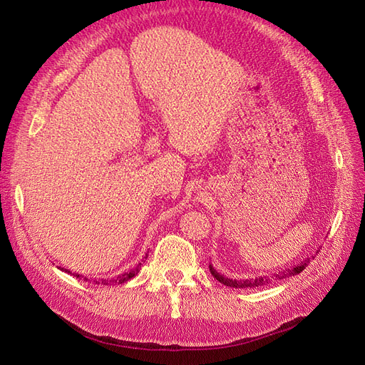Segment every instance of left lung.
<instances>
[{
	"label": "left lung",
	"instance_id": "left-lung-1",
	"mask_svg": "<svg viewBox=\"0 0 365 365\" xmlns=\"http://www.w3.org/2000/svg\"><path fill=\"white\" fill-rule=\"evenodd\" d=\"M314 259V257H312ZM311 263V259H304L302 263H298V264H295L294 268H291V269H286V271H283V272H279V274H274V277H267V275H263V277H256V279H247V280H233V279H228V277H224L222 274H219L212 264H210V272H212V275L213 277L217 280V282H220L222 284H225V286H230V288H236V289H240V288H260V286H264V284H268V283H271L272 280H282V279H286V277H292V275H297V274H300L307 264Z\"/></svg>",
	"mask_w": 365,
	"mask_h": 365
}]
</instances>
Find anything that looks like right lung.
Instances as JSON below:
<instances>
[{"label": "right lung", "mask_w": 365, "mask_h": 365, "mask_svg": "<svg viewBox=\"0 0 365 365\" xmlns=\"http://www.w3.org/2000/svg\"><path fill=\"white\" fill-rule=\"evenodd\" d=\"M145 259H148V254L145 256ZM145 262V260H143ZM140 268H141V263H138L135 268H132L130 271H128V272H123V274H120V275H117L115 279H102V284H114V283H118V284H121V283H126L128 280H130L132 277H135V275L140 272ZM63 271V269H62ZM65 272H68V274H71L68 269H65ZM74 277H82V275H79V274H73ZM83 280H88L86 277H83ZM96 283H97V280H94Z\"/></svg>", "instance_id": "1"}]
</instances>
